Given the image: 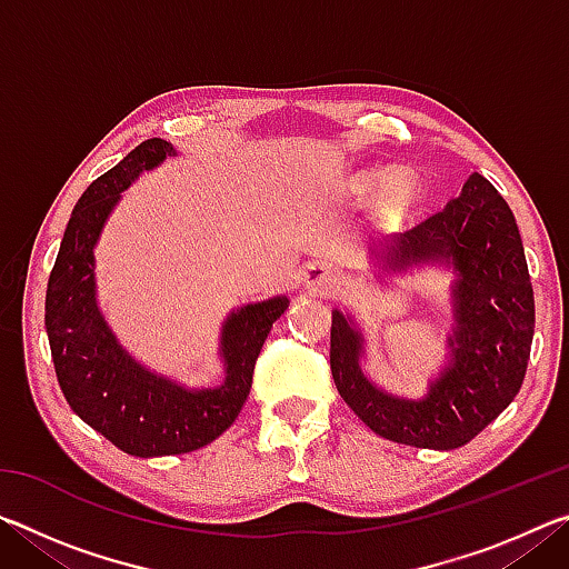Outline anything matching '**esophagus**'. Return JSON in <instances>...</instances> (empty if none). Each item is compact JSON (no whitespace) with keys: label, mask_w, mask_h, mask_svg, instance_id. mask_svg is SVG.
Listing matches in <instances>:
<instances>
[{"label":"esophagus","mask_w":569,"mask_h":569,"mask_svg":"<svg viewBox=\"0 0 569 569\" xmlns=\"http://www.w3.org/2000/svg\"><path fill=\"white\" fill-rule=\"evenodd\" d=\"M339 281H341L339 271H336V268L331 263H326V261H316L303 271L306 288H311V291L319 293V296L331 293L333 288L339 286Z\"/></svg>","instance_id":"1"}]
</instances>
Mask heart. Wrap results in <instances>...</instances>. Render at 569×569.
I'll return each instance as SVG.
<instances>
[{"instance_id": "1", "label": "heart", "mask_w": 569, "mask_h": 569, "mask_svg": "<svg viewBox=\"0 0 569 569\" xmlns=\"http://www.w3.org/2000/svg\"><path fill=\"white\" fill-rule=\"evenodd\" d=\"M381 186V208L387 213H403L419 196V182L407 170H363L353 180V192H359V196H373Z\"/></svg>"}]
</instances>
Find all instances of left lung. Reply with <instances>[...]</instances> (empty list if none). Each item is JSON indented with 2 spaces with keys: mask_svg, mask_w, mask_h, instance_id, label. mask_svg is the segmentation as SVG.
Listing matches in <instances>:
<instances>
[{
  "mask_svg": "<svg viewBox=\"0 0 569 569\" xmlns=\"http://www.w3.org/2000/svg\"><path fill=\"white\" fill-rule=\"evenodd\" d=\"M383 271L451 266V359L423 399L391 397L363 377V336L333 311L331 373L341 399L379 437L419 449H457L519 393L535 336V293L515 216L497 188L471 172L459 198L379 250Z\"/></svg>",
  "mask_w": 569,
  "mask_h": 569,
  "instance_id": "obj_1",
  "label": "left lung"
}]
</instances>
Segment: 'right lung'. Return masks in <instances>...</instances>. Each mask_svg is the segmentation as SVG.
Wrapping results in <instances>:
<instances>
[{"label": "right lung", "instance_id": "obj_1", "mask_svg": "<svg viewBox=\"0 0 569 569\" xmlns=\"http://www.w3.org/2000/svg\"><path fill=\"white\" fill-rule=\"evenodd\" d=\"M168 156H176V148L150 138L82 192L44 298L47 339L67 403L132 457L186 455L223 435L248 399L256 359L271 326L288 308V298L276 296L240 306L228 316L220 331L226 379L210 389L180 387L148 371L122 349L100 313L92 250L120 192Z\"/></svg>", "mask_w": 569, "mask_h": 569}]
</instances>
